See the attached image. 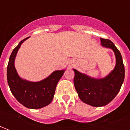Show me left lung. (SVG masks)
<instances>
[{
  "mask_svg": "<svg viewBox=\"0 0 130 130\" xmlns=\"http://www.w3.org/2000/svg\"><path fill=\"white\" fill-rule=\"evenodd\" d=\"M103 46L110 48L116 57V66L109 75L103 79H96L73 69V83L79 99L84 103L93 107H103L109 104L121 89L125 77V68L119 51L113 42L101 38Z\"/></svg>",
  "mask_w": 130,
  "mask_h": 130,
  "instance_id": "1",
  "label": "left lung"
}]
</instances>
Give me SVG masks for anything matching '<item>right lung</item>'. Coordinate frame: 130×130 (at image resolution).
<instances>
[{
  "mask_svg": "<svg viewBox=\"0 0 130 130\" xmlns=\"http://www.w3.org/2000/svg\"><path fill=\"white\" fill-rule=\"evenodd\" d=\"M27 38L21 40L11 53L7 66V82L13 95L21 105L29 109H40L52 102L57 83L65 70L54 71L49 77L38 82L21 79L17 75L14 61L21 44Z\"/></svg>",
  "mask_w": 130,
  "mask_h": 130,
  "instance_id": "obj_1",
  "label": "right lung"
}]
</instances>
